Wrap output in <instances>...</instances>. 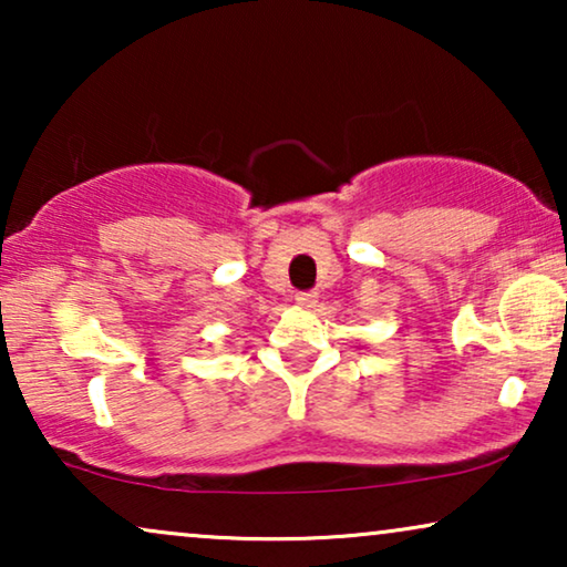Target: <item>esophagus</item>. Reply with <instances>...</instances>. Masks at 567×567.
Masks as SVG:
<instances>
[{"label":"esophagus","mask_w":567,"mask_h":567,"mask_svg":"<svg viewBox=\"0 0 567 567\" xmlns=\"http://www.w3.org/2000/svg\"><path fill=\"white\" fill-rule=\"evenodd\" d=\"M297 305L315 307L317 305V291H299L297 293Z\"/></svg>","instance_id":"obj_1"}]
</instances>
